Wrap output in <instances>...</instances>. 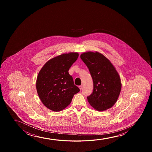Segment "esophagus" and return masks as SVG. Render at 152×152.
<instances>
[{
    "label": "esophagus",
    "mask_w": 152,
    "mask_h": 152,
    "mask_svg": "<svg viewBox=\"0 0 152 152\" xmlns=\"http://www.w3.org/2000/svg\"><path fill=\"white\" fill-rule=\"evenodd\" d=\"M82 88H83V86H79V89L80 90H81V89H82Z\"/></svg>",
    "instance_id": "obj_1"
}]
</instances>
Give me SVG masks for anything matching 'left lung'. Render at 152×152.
I'll list each match as a JSON object with an SVG mask.
<instances>
[{"mask_svg":"<svg viewBox=\"0 0 152 152\" xmlns=\"http://www.w3.org/2000/svg\"><path fill=\"white\" fill-rule=\"evenodd\" d=\"M80 58L89 69L94 82V90L88 101L96 110L111 108L121 93V78L108 58L98 52H84Z\"/></svg>","mask_w":152,"mask_h":152,"instance_id":"obj_1","label":"left lung"}]
</instances>
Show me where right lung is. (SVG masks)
Returning <instances> with one entry per match:
<instances>
[{
	"label": "right lung",
	"instance_id": "obj_1",
	"mask_svg": "<svg viewBox=\"0 0 152 152\" xmlns=\"http://www.w3.org/2000/svg\"><path fill=\"white\" fill-rule=\"evenodd\" d=\"M78 56L77 52H69L56 56L47 61L38 73L36 83L38 95L50 110H64L80 91L69 73Z\"/></svg>",
	"mask_w": 152,
	"mask_h": 152
}]
</instances>
